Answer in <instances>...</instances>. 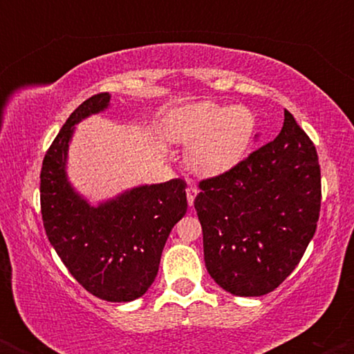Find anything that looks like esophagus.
Wrapping results in <instances>:
<instances>
[{
	"mask_svg": "<svg viewBox=\"0 0 354 354\" xmlns=\"http://www.w3.org/2000/svg\"><path fill=\"white\" fill-rule=\"evenodd\" d=\"M196 194H198V188H196V186L189 185L188 189H186V198H188V205H189V206H193L194 198H196Z\"/></svg>",
	"mask_w": 354,
	"mask_h": 354,
	"instance_id": "obj_1",
	"label": "esophagus"
}]
</instances>
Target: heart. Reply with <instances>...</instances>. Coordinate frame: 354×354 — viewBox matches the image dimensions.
<instances>
[{
	"label": "heart",
	"mask_w": 354,
	"mask_h": 354,
	"mask_svg": "<svg viewBox=\"0 0 354 354\" xmlns=\"http://www.w3.org/2000/svg\"><path fill=\"white\" fill-rule=\"evenodd\" d=\"M166 133L176 143H193L188 161L196 171L218 174L245 158L254 136V116L243 106L203 101L176 109Z\"/></svg>",
	"instance_id": "b5f03b06"
}]
</instances>
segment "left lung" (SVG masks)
<instances>
[{"instance_id": "left-lung-1", "label": "left lung", "mask_w": 354, "mask_h": 354, "mask_svg": "<svg viewBox=\"0 0 354 354\" xmlns=\"http://www.w3.org/2000/svg\"><path fill=\"white\" fill-rule=\"evenodd\" d=\"M198 188L211 278L236 296L276 290L301 261L319 219L321 171L310 136L284 109L273 141Z\"/></svg>"}]
</instances>
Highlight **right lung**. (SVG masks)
<instances>
[{
  "label": "right lung",
  "mask_w": 354,
  "mask_h": 354,
  "mask_svg": "<svg viewBox=\"0 0 354 354\" xmlns=\"http://www.w3.org/2000/svg\"><path fill=\"white\" fill-rule=\"evenodd\" d=\"M108 103L109 93L91 96L59 129L44 154L39 201L46 236L73 278L96 298L124 303L153 284L166 239L188 201L181 178L135 188L98 208L71 189L64 161L73 126Z\"/></svg>",
  "instance_id": "1"
}]
</instances>
